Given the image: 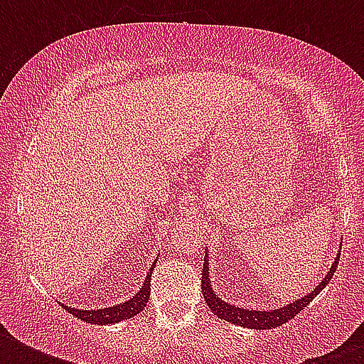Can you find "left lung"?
Returning <instances> with one entry per match:
<instances>
[{
	"mask_svg": "<svg viewBox=\"0 0 364 364\" xmlns=\"http://www.w3.org/2000/svg\"><path fill=\"white\" fill-rule=\"evenodd\" d=\"M205 257H208V251H205ZM210 259H204V268H202V294H204L205 304L210 306V310L215 314L217 317H221L225 321H230L234 325H240V327L247 328H276L283 323L291 321L296 314L304 310L306 306L310 304L311 300L316 299L317 294L321 293L323 289L327 287V283L331 282V277L334 276V270L338 266L340 260V251L334 257V262L328 268L327 276L323 277L319 285H316L314 291L306 293L304 296L289 302V304L282 306V308H274V310H249V308H238V306L230 304L227 300L219 299L215 294V291L211 289V279H210Z\"/></svg>",
	"mask_w": 364,
	"mask_h": 364,
	"instance_id": "left-lung-1",
	"label": "left lung"
}]
</instances>
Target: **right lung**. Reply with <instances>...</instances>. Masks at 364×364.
<instances>
[{
  "label": "right lung",
  "mask_w": 364,
  "mask_h": 364,
  "mask_svg": "<svg viewBox=\"0 0 364 364\" xmlns=\"http://www.w3.org/2000/svg\"><path fill=\"white\" fill-rule=\"evenodd\" d=\"M154 268V262L151 266V270L147 272V277L143 282L141 289L137 291L130 300H124L122 304L109 306V308H102V310H79V308H71V306H64L65 310L70 311L71 316L79 317L81 321L94 323V325H109V323H119L124 319H132L137 316L139 311L145 310V306L151 296V272Z\"/></svg>",
  "instance_id": "add662e5"
}]
</instances>
